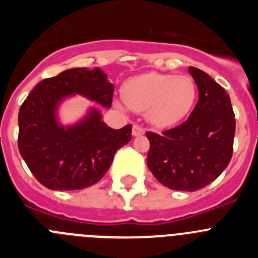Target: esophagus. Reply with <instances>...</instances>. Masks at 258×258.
<instances>
[{
	"instance_id": "obj_1",
	"label": "esophagus",
	"mask_w": 258,
	"mask_h": 258,
	"mask_svg": "<svg viewBox=\"0 0 258 258\" xmlns=\"http://www.w3.org/2000/svg\"><path fill=\"white\" fill-rule=\"evenodd\" d=\"M132 133H133L134 137L143 136V134H145V127L141 126V125H138V124H134L133 125V132H132Z\"/></svg>"
}]
</instances>
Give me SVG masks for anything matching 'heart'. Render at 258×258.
<instances>
[{"mask_svg": "<svg viewBox=\"0 0 258 258\" xmlns=\"http://www.w3.org/2000/svg\"><path fill=\"white\" fill-rule=\"evenodd\" d=\"M198 97L197 84L186 75L150 74L127 80L122 98L127 107L146 112L152 124L169 126L190 113Z\"/></svg>", "mask_w": 258, "mask_h": 258, "instance_id": "b5f03b06", "label": "heart"}]
</instances>
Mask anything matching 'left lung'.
Wrapping results in <instances>:
<instances>
[{"label": "left lung", "mask_w": 258, "mask_h": 258, "mask_svg": "<svg viewBox=\"0 0 258 258\" xmlns=\"http://www.w3.org/2000/svg\"><path fill=\"white\" fill-rule=\"evenodd\" d=\"M199 101L178 126L147 132V166L157 181L178 191H197L229 165L234 149L235 115L222 86L199 68L190 67Z\"/></svg>", "instance_id": "1"}]
</instances>
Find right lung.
I'll use <instances>...</instances> for the list:
<instances>
[{"label": "right lung", "mask_w": 258, "mask_h": 258, "mask_svg": "<svg viewBox=\"0 0 258 258\" xmlns=\"http://www.w3.org/2000/svg\"><path fill=\"white\" fill-rule=\"evenodd\" d=\"M113 84L99 68H71L42 80L19 109L18 147L32 174L50 190H81L97 183L108 170L118 149L132 140V125L111 129L98 109L83 121L63 127L56 107L71 94L111 107Z\"/></svg>", "instance_id": "add662e5"}]
</instances>
